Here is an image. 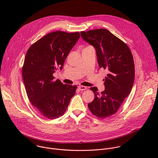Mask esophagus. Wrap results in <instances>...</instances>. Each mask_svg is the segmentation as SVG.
<instances>
[{"label":"esophagus","mask_w":158,"mask_h":158,"mask_svg":"<svg viewBox=\"0 0 158 158\" xmlns=\"http://www.w3.org/2000/svg\"><path fill=\"white\" fill-rule=\"evenodd\" d=\"M78 89L80 90H86L87 88L86 86H79L78 87Z\"/></svg>","instance_id":"obj_1"}]
</instances>
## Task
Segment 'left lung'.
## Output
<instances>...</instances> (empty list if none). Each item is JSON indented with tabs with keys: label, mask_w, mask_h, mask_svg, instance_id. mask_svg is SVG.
<instances>
[{
	"label": "left lung",
	"mask_w": 158,
	"mask_h": 158,
	"mask_svg": "<svg viewBox=\"0 0 158 158\" xmlns=\"http://www.w3.org/2000/svg\"><path fill=\"white\" fill-rule=\"evenodd\" d=\"M80 34L95 48L100 68L108 71L103 80L105 89L100 94L96 87L90 88L95 97L88 104L94 115L105 118L117 113L132 89L135 73L133 55L128 45L106 29L83 31Z\"/></svg>",
	"instance_id": "obj_1"
}]
</instances>
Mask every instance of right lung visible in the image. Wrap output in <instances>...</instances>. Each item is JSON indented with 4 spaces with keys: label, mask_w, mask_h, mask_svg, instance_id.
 Masks as SVG:
<instances>
[{
    "label": "right lung",
    "mask_w": 158,
    "mask_h": 158,
    "mask_svg": "<svg viewBox=\"0 0 158 158\" xmlns=\"http://www.w3.org/2000/svg\"><path fill=\"white\" fill-rule=\"evenodd\" d=\"M80 38V33L56 31L35 43L27 52L23 78L31 103L44 117L55 119L68 108L77 86L54 81L53 73L62 69L68 54Z\"/></svg>",
    "instance_id": "right-lung-1"
}]
</instances>
